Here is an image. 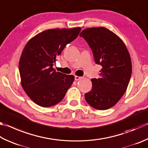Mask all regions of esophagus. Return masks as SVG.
Wrapping results in <instances>:
<instances>
[{"mask_svg": "<svg viewBox=\"0 0 148 148\" xmlns=\"http://www.w3.org/2000/svg\"><path fill=\"white\" fill-rule=\"evenodd\" d=\"M82 79V77H80V76H75V80L76 81H78V80Z\"/></svg>", "mask_w": 148, "mask_h": 148, "instance_id": "esophagus-1", "label": "esophagus"}]
</instances>
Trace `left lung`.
Masks as SVG:
<instances>
[{
	"instance_id": "obj_1",
	"label": "left lung",
	"mask_w": 148,
	"mask_h": 148,
	"mask_svg": "<svg viewBox=\"0 0 148 148\" xmlns=\"http://www.w3.org/2000/svg\"><path fill=\"white\" fill-rule=\"evenodd\" d=\"M79 36L92 49L95 63L102 66L100 77L91 79L92 87L85 93V100L96 109H108L127 90L132 72L130 53L122 40L105 27L86 28Z\"/></svg>"
}]
</instances>
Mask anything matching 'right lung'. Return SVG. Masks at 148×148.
Masks as SVG:
<instances>
[{"label": "right lung", "instance_id": "obj_1", "mask_svg": "<svg viewBox=\"0 0 148 148\" xmlns=\"http://www.w3.org/2000/svg\"><path fill=\"white\" fill-rule=\"evenodd\" d=\"M81 28L48 29L32 37L21 53L18 69L21 85L29 98L48 107L63 100L74 80L73 75L53 68L64 48L78 36Z\"/></svg>", "mask_w": 148, "mask_h": 148}]
</instances>
